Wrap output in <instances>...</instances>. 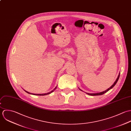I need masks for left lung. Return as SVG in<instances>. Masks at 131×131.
I'll return each mask as SVG.
<instances>
[{
  "instance_id": "1",
  "label": "left lung",
  "mask_w": 131,
  "mask_h": 131,
  "mask_svg": "<svg viewBox=\"0 0 131 131\" xmlns=\"http://www.w3.org/2000/svg\"><path fill=\"white\" fill-rule=\"evenodd\" d=\"M119 75H120V73L119 74V75H118V77H117V78L116 79V80H115V81L114 82V83H113V84H112L109 88H108L107 90H105L104 91H103V92H101V93H96V94H90V93H86L87 94H88V95H91V96H98V95H103V94H104L105 93H106L107 92H108L109 90H110L111 89H112L115 84H116V82H117V81H118V79H119ZM80 90H81L80 89H79Z\"/></svg>"
}]
</instances>
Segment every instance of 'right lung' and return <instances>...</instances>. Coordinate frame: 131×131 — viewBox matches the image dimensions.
Listing matches in <instances>:
<instances>
[{
  "label": "right lung",
  "mask_w": 131,
  "mask_h": 131,
  "mask_svg": "<svg viewBox=\"0 0 131 131\" xmlns=\"http://www.w3.org/2000/svg\"><path fill=\"white\" fill-rule=\"evenodd\" d=\"M57 88V86L53 89V90H52V91L51 92H49V93H46V94H31V93H29V92H27L25 90H24L26 93H28V94H33V95H39V96H44V95H48V94H51V93H52V92L53 91H54L55 90H56V89Z\"/></svg>",
  "instance_id": "1"
}]
</instances>
